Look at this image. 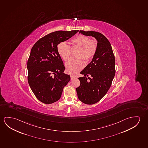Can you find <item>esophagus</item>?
I'll list each match as a JSON object with an SVG mask.
<instances>
[{
    "instance_id": "1",
    "label": "esophagus",
    "mask_w": 148,
    "mask_h": 148,
    "mask_svg": "<svg viewBox=\"0 0 148 148\" xmlns=\"http://www.w3.org/2000/svg\"><path fill=\"white\" fill-rule=\"evenodd\" d=\"M71 79H74V78H76V77L75 76H73V75H71Z\"/></svg>"
}]
</instances>
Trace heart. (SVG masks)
I'll return each instance as SVG.
<instances>
[{"mask_svg":"<svg viewBox=\"0 0 148 148\" xmlns=\"http://www.w3.org/2000/svg\"><path fill=\"white\" fill-rule=\"evenodd\" d=\"M71 42L74 46L79 47L76 54L77 57L71 59L66 64V70L70 74H76L85 66L84 59L89 61L95 56L97 44L95 40L89 39L88 37L79 35L72 39ZM57 52L64 61H67L71 56L70 48L66 42H62L57 46Z\"/></svg>","mask_w":148,"mask_h":148,"instance_id":"heart-1","label":"heart"}]
</instances>
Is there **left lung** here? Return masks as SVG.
I'll return each instance as SVG.
<instances>
[{"instance_id":"8db88e82","label":"left lung","mask_w":148,"mask_h":148,"mask_svg":"<svg viewBox=\"0 0 148 148\" xmlns=\"http://www.w3.org/2000/svg\"><path fill=\"white\" fill-rule=\"evenodd\" d=\"M79 33L93 37L97 41V49L91 62L80 72L79 86L76 88L82 102L93 105L106 94L115 74V59L111 43L101 33L80 30Z\"/></svg>"}]
</instances>
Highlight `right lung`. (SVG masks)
Instances as JSON below:
<instances>
[{"mask_svg": "<svg viewBox=\"0 0 148 148\" xmlns=\"http://www.w3.org/2000/svg\"><path fill=\"white\" fill-rule=\"evenodd\" d=\"M78 30L57 31L42 37L33 46L27 60V80L36 98L46 104L61 97L64 86L70 80L57 52L58 43L67 40Z\"/></svg>", "mask_w": 148, "mask_h": 148, "instance_id": "right-lung-1", "label": "right lung"}]
</instances>
